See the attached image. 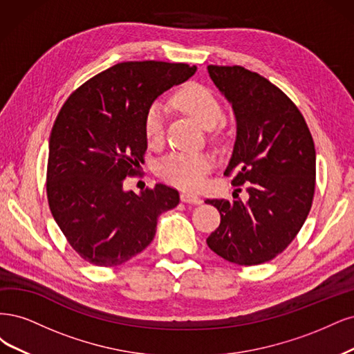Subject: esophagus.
<instances>
[{
	"instance_id": "esophagus-1",
	"label": "esophagus",
	"mask_w": 354,
	"mask_h": 354,
	"mask_svg": "<svg viewBox=\"0 0 354 354\" xmlns=\"http://www.w3.org/2000/svg\"><path fill=\"white\" fill-rule=\"evenodd\" d=\"M180 201H182V203H188V204H200V203H201V198L197 196V194L182 192V194H180Z\"/></svg>"
}]
</instances>
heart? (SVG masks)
<instances>
[{
    "instance_id": "b5f03b06",
    "label": "heart",
    "mask_w": 354,
    "mask_h": 354,
    "mask_svg": "<svg viewBox=\"0 0 354 354\" xmlns=\"http://www.w3.org/2000/svg\"><path fill=\"white\" fill-rule=\"evenodd\" d=\"M174 102L188 116H191L204 129H213L222 119V107L212 91L198 84H188L179 89ZM166 111L160 102H153L148 107L144 119V131L150 144L160 142L165 133ZM213 166L209 154L174 153L158 163L157 172L169 184L185 189H197L203 187L207 174Z\"/></svg>"
}]
</instances>
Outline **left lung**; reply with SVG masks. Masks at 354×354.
I'll use <instances>...</instances> for the list:
<instances>
[{
	"instance_id": "obj_1",
	"label": "left lung",
	"mask_w": 354,
	"mask_h": 354,
	"mask_svg": "<svg viewBox=\"0 0 354 354\" xmlns=\"http://www.w3.org/2000/svg\"><path fill=\"white\" fill-rule=\"evenodd\" d=\"M207 71L236 122L225 175H234L232 185H245L248 192L247 201L238 194L234 201L206 200L221 213L207 245L231 263L260 265L288 247L310 212L315 144L299 109L268 79L241 66Z\"/></svg>"
}]
</instances>
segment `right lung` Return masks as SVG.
I'll use <instances>...</instances> for the list:
<instances>
[{"mask_svg": "<svg viewBox=\"0 0 354 354\" xmlns=\"http://www.w3.org/2000/svg\"><path fill=\"white\" fill-rule=\"evenodd\" d=\"M196 66L127 62L111 66L67 98L50 135L47 196L53 218L75 252L97 266H119L153 241L157 218L179 204L163 184L140 194L127 176L147 150L145 113Z\"/></svg>", "mask_w": 354, "mask_h": 354, "instance_id": "right-lung-1", "label": "right lung"}]
</instances>
